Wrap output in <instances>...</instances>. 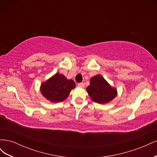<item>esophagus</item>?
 <instances>
[{"label":"esophagus","mask_w":157,"mask_h":157,"mask_svg":"<svg viewBox=\"0 0 157 157\" xmlns=\"http://www.w3.org/2000/svg\"><path fill=\"white\" fill-rule=\"evenodd\" d=\"M78 86L79 87H81V88H84V84L83 82H80L78 84Z\"/></svg>","instance_id":"esophagus-1"}]
</instances>
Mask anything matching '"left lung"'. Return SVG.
Listing matches in <instances>:
<instances>
[{
  "label": "left lung",
  "instance_id": "1",
  "mask_svg": "<svg viewBox=\"0 0 157 157\" xmlns=\"http://www.w3.org/2000/svg\"><path fill=\"white\" fill-rule=\"evenodd\" d=\"M86 92L94 102L105 104L111 101L117 96V90L111 86L101 75H96L90 80Z\"/></svg>",
  "mask_w": 157,
  "mask_h": 157
}]
</instances>
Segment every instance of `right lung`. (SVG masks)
<instances>
[{
    "label": "right lung",
    "mask_w": 157,
    "mask_h": 157,
    "mask_svg": "<svg viewBox=\"0 0 157 157\" xmlns=\"http://www.w3.org/2000/svg\"><path fill=\"white\" fill-rule=\"evenodd\" d=\"M76 84L72 79H67L63 74L57 73L41 83L40 91L47 100L58 103L67 99Z\"/></svg>",
    "instance_id": "1"
}]
</instances>
